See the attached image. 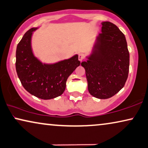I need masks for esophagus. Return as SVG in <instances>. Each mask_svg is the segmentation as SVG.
Wrapping results in <instances>:
<instances>
[{
	"label": "esophagus",
	"mask_w": 148,
	"mask_h": 148,
	"mask_svg": "<svg viewBox=\"0 0 148 148\" xmlns=\"http://www.w3.org/2000/svg\"><path fill=\"white\" fill-rule=\"evenodd\" d=\"M78 58H79V61L83 60L84 58V53H79V54H78Z\"/></svg>",
	"instance_id": "obj_1"
}]
</instances>
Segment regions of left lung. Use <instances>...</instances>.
I'll list each match as a JSON object with an SVG mask.
<instances>
[{"label":"left lung","instance_id":"obj_1","mask_svg":"<svg viewBox=\"0 0 148 148\" xmlns=\"http://www.w3.org/2000/svg\"><path fill=\"white\" fill-rule=\"evenodd\" d=\"M92 52L81 65L85 69L90 94L111 98L124 87L129 71V52L124 34L114 24L102 22Z\"/></svg>","mask_w":148,"mask_h":148}]
</instances>
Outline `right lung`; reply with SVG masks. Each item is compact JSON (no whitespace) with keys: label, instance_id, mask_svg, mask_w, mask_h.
<instances>
[{"label":"right lung","instance_id":"obj_1","mask_svg":"<svg viewBox=\"0 0 148 148\" xmlns=\"http://www.w3.org/2000/svg\"><path fill=\"white\" fill-rule=\"evenodd\" d=\"M37 28L28 30L16 49L17 74L26 91L39 99L47 100L59 97L64 92L66 82L71 74L80 65L78 56L55 64H44L32 53L31 37Z\"/></svg>","mask_w":148,"mask_h":148}]
</instances>
